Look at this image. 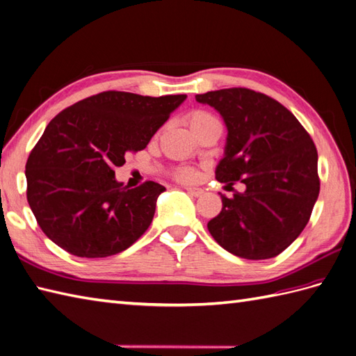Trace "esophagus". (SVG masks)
I'll list each match as a JSON object with an SVG mask.
<instances>
[{
  "label": "esophagus",
  "instance_id": "1",
  "mask_svg": "<svg viewBox=\"0 0 356 356\" xmlns=\"http://www.w3.org/2000/svg\"><path fill=\"white\" fill-rule=\"evenodd\" d=\"M186 192L190 195V196H201L202 193H204V190L202 188H199V187H186Z\"/></svg>",
  "mask_w": 356,
  "mask_h": 356
}]
</instances>
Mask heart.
Returning <instances> with one entry per match:
<instances>
[{"mask_svg": "<svg viewBox=\"0 0 356 356\" xmlns=\"http://www.w3.org/2000/svg\"><path fill=\"white\" fill-rule=\"evenodd\" d=\"M188 120V125L192 129H196L199 127H204L207 124H211V122H218L214 116H211L210 113L202 111V110H196L192 111L187 118ZM177 177L181 181H195L197 178V172L192 168H181L177 170Z\"/></svg>", "mask_w": 356, "mask_h": 356, "instance_id": "1", "label": "heart"}]
</instances>
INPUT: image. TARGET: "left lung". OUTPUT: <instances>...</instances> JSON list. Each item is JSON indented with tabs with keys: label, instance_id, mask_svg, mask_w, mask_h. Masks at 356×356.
<instances>
[{
	"label": "left lung",
	"instance_id": "obj_1",
	"mask_svg": "<svg viewBox=\"0 0 356 356\" xmlns=\"http://www.w3.org/2000/svg\"><path fill=\"white\" fill-rule=\"evenodd\" d=\"M228 129L216 179L246 186L234 197L220 193L222 211L208 231L228 252L267 259L287 249L307 227L318 197L317 149L282 104L245 88L196 95Z\"/></svg>",
	"mask_w": 356,
	"mask_h": 356
}]
</instances>
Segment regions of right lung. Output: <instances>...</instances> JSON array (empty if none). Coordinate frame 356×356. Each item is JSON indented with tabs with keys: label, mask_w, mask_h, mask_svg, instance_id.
<instances>
[{
	"label": "right lung",
	"mask_w": 356,
	"mask_h": 356,
	"mask_svg": "<svg viewBox=\"0 0 356 356\" xmlns=\"http://www.w3.org/2000/svg\"><path fill=\"white\" fill-rule=\"evenodd\" d=\"M187 95L102 92L60 111L25 166L27 199L45 236L66 252L102 258L122 252L149 228L161 184L129 188L115 178L128 152L151 137Z\"/></svg>",
	"instance_id": "add662e5"
}]
</instances>
